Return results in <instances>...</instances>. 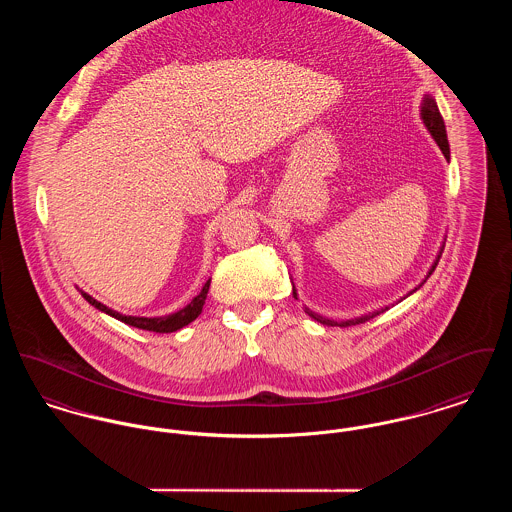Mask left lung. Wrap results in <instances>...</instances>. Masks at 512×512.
<instances>
[{
	"mask_svg": "<svg viewBox=\"0 0 512 512\" xmlns=\"http://www.w3.org/2000/svg\"><path fill=\"white\" fill-rule=\"evenodd\" d=\"M420 119H422L424 127L428 129V133L432 135V139L436 140V144L440 146L442 154H444L446 158H450V144H448V137H446V125H444V119H442V115H440V111H438L436 99H434L432 95H424V97H422V103H420ZM442 250H444V246L440 248V254H438V258L434 260L432 268L428 270V276H430V274L436 270V266H438V260H440V256H442ZM428 276H426V278H428ZM424 281H426V279H424ZM424 281H422V283H424ZM422 283H420V285H422ZM419 287H415L411 293H415ZM411 293H409V295H411ZM293 297L297 299V291H295V285H293ZM385 309H387V307H385ZM385 309H381V311H373V313L362 315V317H356V319H348V321H332V319H326V317H321V315L313 313V311H311V309H307V307H305V313H307L311 319H315L317 323H321V325L352 326L360 325V323H366V321H370V319H373V317H377L379 313H383Z\"/></svg>",
	"mask_w": 512,
	"mask_h": 512,
	"instance_id": "1",
	"label": "left lung"
}]
</instances>
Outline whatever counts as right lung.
<instances>
[{
    "label": "right lung",
    "instance_id": "right-lung-1",
    "mask_svg": "<svg viewBox=\"0 0 512 512\" xmlns=\"http://www.w3.org/2000/svg\"><path fill=\"white\" fill-rule=\"evenodd\" d=\"M209 285H211V279H207V283L203 285V289L187 303L184 309L172 313V315H166V317H131V315H123V313H117L113 309H109L107 305L99 303L97 299H93L92 295H88L86 291H82V297L93 305L95 309H99L101 313L125 323V325L135 326V328H142V330H150V332H176L180 328L189 325L191 321H195L201 311H203V305H205V299H207V291H209Z\"/></svg>",
    "mask_w": 512,
    "mask_h": 512
}]
</instances>
